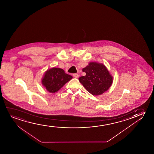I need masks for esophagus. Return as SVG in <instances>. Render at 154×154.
Returning a JSON list of instances; mask_svg holds the SVG:
<instances>
[{
    "label": "esophagus",
    "mask_w": 154,
    "mask_h": 154,
    "mask_svg": "<svg viewBox=\"0 0 154 154\" xmlns=\"http://www.w3.org/2000/svg\"><path fill=\"white\" fill-rule=\"evenodd\" d=\"M73 76H74V77H75V78H78V77H79V75L77 74H73Z\"/></svg>",
    "instance_id": "esophagus-1"
}]
</instances>
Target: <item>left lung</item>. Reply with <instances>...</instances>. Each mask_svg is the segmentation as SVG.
<instances>
[{
  "instance_id": "1",
  "label": "left lung",
  "mask_w": 154,
  "mask_h": 154,
  "mask_svg": "<svg viewBox=\"0 0 154 154\" xmlns=\"http://www.w3.org/2000/svg\"><path fill=\"white\" fill-rule=\"evenodd\" d=\"M82 72L86 75L80 77L79 80L92 95H101L109 88L112 83V77L102 63H90L82 69Z\"/></svg>"
}]
</instances>
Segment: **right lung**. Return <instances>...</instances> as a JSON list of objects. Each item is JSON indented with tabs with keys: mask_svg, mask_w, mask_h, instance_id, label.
I'll return each instance as SVG.
<instances>
[{
	"mask_svg": "<svg viewBox=\"0 0 154 154\" xmlns=\"http://www.w3.org/2000/svg\"><path fill=\"white\" fill-rule=\"evenodd\" d=\"M72 77L66 74L63 69L53 68L48 70L42 78V85L51 93L57 92Z\"/></svg>",
	"mask_w": 154,
	"mask_h": 154,
	"instance_id": "1",
	"label": "right lung"
}]
</instances>
